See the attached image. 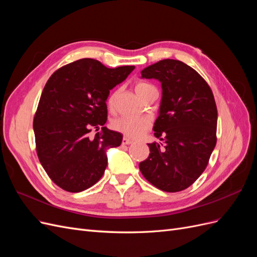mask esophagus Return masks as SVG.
Masks as SVG:
<instances>
[{
  "mask_svg": "<svg viewBox=\"0 0 257 257\" xmlns=\"http://www.w3.org/2000/svg\"><path fill=\"white\" fill-rule=\"evenodd\" d=\"M122 144L123 145H131V144H133V141H132V139H130V138H127L126 136H124L123 139H122Z\"/></svg>",
  "mask_w": 257,
  "mask_h": 257,
  "instance_id": "34e87169",
  "label": "esophagus"
}]
</instances>
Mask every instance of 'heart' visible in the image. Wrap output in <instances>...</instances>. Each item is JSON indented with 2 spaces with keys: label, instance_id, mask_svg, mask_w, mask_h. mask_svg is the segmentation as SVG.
Wrapping results in <instances>:
<instances>
[{
  "label": "heart",
  "instance_id": "b5f03b06",
  "mask_svg": "<svg viewBox=\"0 0 257 257\" xmlns=\"http://www.w3.org/2000/svg\"><path fill=\"white\" fill-rule=\"evenodd\" d=\"M152 87V85L145 83V82H139L136 84L135 91L137 93V95L139 96L142 93L148 89ZM114 94L109 98V106L112 107L113 102H114ZM112 126L115 131L120 132L123 135H125L131 138H139L142 137L146 132L149 130L150 127V120L146 118V116L142 115H135V116H131V115H123L120 116V118L115 119L112 122Z\"/></svg>",
  "mask_w": 257,
  "mask_h": 257
}]
</instances>
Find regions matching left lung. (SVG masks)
I'll return each mask as SVG.
<instances>
[{
    "label": "left lung",
    "instance_id": "1",
    "mask_svg": "<svg viewBox=\"0 0 257 257\" xmlns=\"http://www.w3.org/2000/svg\"><path fill=\"white\" fill-rule=\"evenodd\" d=\"M142 78L162 85L150 154L139 163L144 177L165 192L185 190L204 173L216 144L217 110L213 93L195 69L165 59L142 71Z\"/></svg>",
    "mask_w": 257,
    "mask_h": 257
}]
</instances>
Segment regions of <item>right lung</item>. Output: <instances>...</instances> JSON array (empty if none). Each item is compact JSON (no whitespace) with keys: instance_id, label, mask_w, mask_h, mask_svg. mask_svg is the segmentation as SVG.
Instances as JSON below:
<instances>
[{"instance_id":"1","label":"right lung","mask_w":257,"mask_h":257,"mask_svg":"<svg viewBox=\"0 0 257 257\" xmlns=\"http://www.w3.org/2000/svg\"><path fill=\"white\" fill-rule=\"evenodd\" d=\"M134 68H108L85 58L59 68L46 83L33 121L36 151L45 172L61 189L78 193L102 178L106 151L119 147L123 136L106 126L94 138L88 133L106 123L110 90Z\"/></svg>"}]
</instances>
